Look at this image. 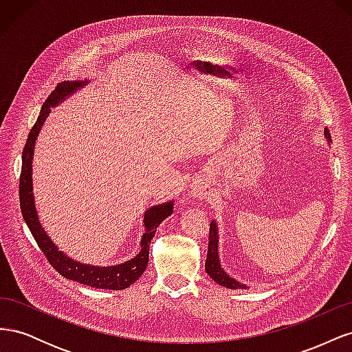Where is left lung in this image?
Listing matches in <instances>:
<instances>
[{"instance_id": "1", "label": "left lung", "mask_w": 352, "mask_h": 352, "mask_svg": "<svg viewBox=\"0 0 352 352\" xmlns=\"http://www.w3.org/2000/svg\"><path fill=\"white\" fill-rule=\"evenodd\" d=\"M324 136L327 142H332V138H330V132L326 127ZM206 272L210 278L216 283L229 287V289H247V286L243 283L235 280L233 278L221 269V264L219 261V232L214 220L210 223V235H208V252H207V260H206Z\"/></svg>"}]
</instances>
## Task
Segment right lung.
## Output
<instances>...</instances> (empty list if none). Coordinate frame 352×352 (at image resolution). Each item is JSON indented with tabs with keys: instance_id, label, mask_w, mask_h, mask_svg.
I'll use <instances>...</instances> for the list:
<instances>
[{
	"instance_id": "right-lung-1",
	"label": "right lung",
	"mask_w": 352,
	"mask_h": 352,
	"mask_svg": "<svg viewBox=\"0 0 352 352\" xmlns=\"http://www.w3.org/2000/svg\"><path fill=\"white\" fill-rule=\"evenodd\" d=\"M88 80H67L58 83L56 89L50 94V97L44 102L39 113L36 123L32 127L28 141L23 150L22 157V173H20L19 182V197H20V208L26 221V225L35 238L38 247L45 254L47 260L54 267L63 278L83 283L91 287H98V289H111L120 291L131 286L135 280L141 278V274L145 272L148 265V257H150V243L154 238L157 228L160 223L173 212V201L166 202V204L154 206L150 210L145 211L144 214V225L145 233L141 239V251L136 254V257L126 261L123 264L111 265V267H95V265L83 264L72 260L67 255L58 251L57 245L51 241L47 235V232L42 228L38 219V211L35 208L34 192H32V158H34V148L38 133L42 124L47 120V117L51 111V107H54L58 102L65 100L67 95L76 92L79 88L85 87Z\"/></svg>"
}]
</instances>
